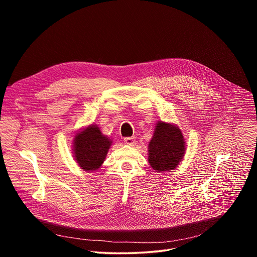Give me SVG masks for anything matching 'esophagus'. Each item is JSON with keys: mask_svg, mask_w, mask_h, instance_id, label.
Segmentation results:
<instances>
[{"mask_svg": "<svg viewBox=\"0 0 257 257\" xmlns=\"http://www.w3.org/2000/svg\"><path fill=\"white\" fill-rule=\"evenodd\" d=\"M124 142L128 145H133L135 143V137L131 136V137H125L124 138Z\"/></svg>", "mask_w": 257, "mask_h": 257, "instance_id": "34e87169", "label": "esophagus"}]
</instances>
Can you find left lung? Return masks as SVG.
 Masks as SVG:
<instances>
[{
	"instance_id": "1",
	"label": "left lung",
	"mask_w": 257,
	"mask_h": 257,
	"mask_svg": "<svg viewBox=\"0 0 257 257\" xmlns=\"http://www.w3.org/2000/svg\"><path fill=\"white\" fill-rule=\"evenodd\" d=\"M185 154L184 137L181 130L160 121L149 146V162L159 172L174 170Z\"/></svg>"
}]
</instances>
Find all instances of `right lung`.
<instances>
[{
  "label": "right lung",
  "mask_w": 257,
  "mask_h": 257,
  "mask_svg": "<svg viewBox=\"0 0 257 257\" xmlns=\"http://www.w3.org/2000/svg\"><path fill=\"white\" fill-rule=\"evenodd\" d=\"M112 141L101 134L96 125H90L74 138V156L85 171L97 170L103 163Z\"/></svg>",
  "instance_id": "add662e5"
}]
</instances>
